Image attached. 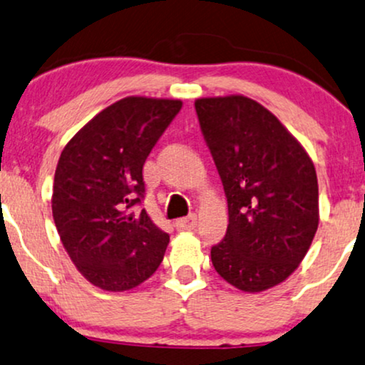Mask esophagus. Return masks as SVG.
<instances>
[{"label": "esophagus", "instance_id": "34e87169", "mask_svg": "<svg viewBox=\"0 0 365 365\" xmlns=\"http://www.w3.org/2000/svg\"><path fill=\"white\" fill-rule=\"evenodd\" d=\"M195 225H197L195 214H190L188 217H185V219L175 220V227H177L178 230H192V229H195Z\"/></svg>", "mask_w": 365, "mask_h": 365}]
</instances>
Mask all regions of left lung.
I'll use <instances>...</instances> for the list:
<instances>
[{
  "label": "left lung",
  "instance_id": "obj_1",
  "mask_svg": "<svg viewBox=\"0 0 365 365\" xmlns=\"http://www.w3.org/2000/svg\"><path fill=\"white\" fill-rule=\"evenodd\" d=\"M202 135L227 197L229 225L212 264L242 292H262L297 269L318 227L310 156L274 114L244 96L195 101Z\"/></svg>",
  "mask_w": 365,
  "mask_h": 365
}]
</instances>
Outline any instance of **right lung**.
Instances as JSON below:
<instances>
[{"label": "right lung", "mask_w": 365, "mask_h": 365, "mask_svg": "<svg viewBox=\"0 0 365 365\" xmlns=\"http://www.w3.org/2000/svg\"><path fill=\"white\" fill-rule=\"evenodd\" d=\"M182 109V101L126 98L91 119L67 143L53 178L60 241L92 284L124 292L148 279L170 242L146 210L143 165Z\"/></svg>", "instance_id": "1"}]
</instances>
